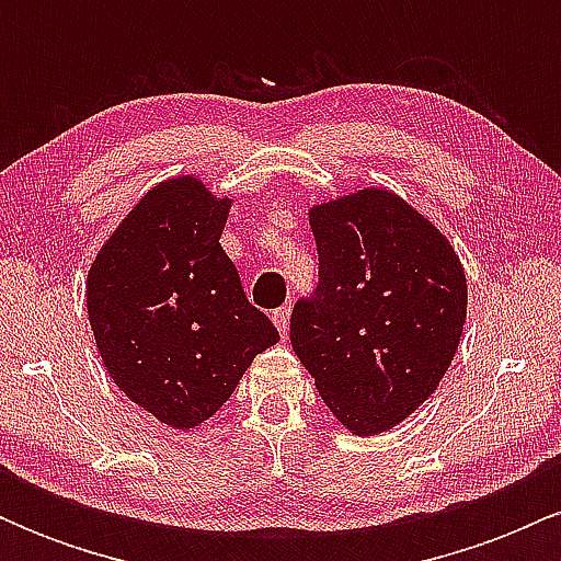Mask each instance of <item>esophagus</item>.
<instances>
[{
	"label": "esophagus",
	"instance_id": "1",
	"mask_svg": "<svg viewBox=\"0 0 561 561\" xmlns=\"http://www.w3.org/2000/svg\"><path fill=\"white\" fill-rule=\"evenodd\" d=\"M289 313H293V308H289V306H279V308H274V311H272V321L276 324V330H279L282 337H285L287 330H289Z\"/></svg>",
	"mask_w": 561,
	"mask_h": 561
}]
</instances>
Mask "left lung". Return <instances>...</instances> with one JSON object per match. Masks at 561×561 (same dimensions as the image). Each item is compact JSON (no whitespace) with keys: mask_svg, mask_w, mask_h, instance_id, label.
Instances as JSON below:
<instances>
[{"mask_svg":"<svg viewBox=\"0 0 561 561\" xmlns=\"http://www.w3.org/2000/svg\"><path fill=\"white\" fill-rule=\"evenodd\" d=\"M319 285L289 343L321 401L356 435L396 427L437 390L459 347L467 279L446 237L388 190L311 210Z\"/></svg>","mask_w":561,"mask_h":561,"instance_id":"8db88e82","label":"left lung"}]
</instances>
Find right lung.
Listing matches in <instances>:
<instances>
[{
  "instance_id": "right-lung-1",
  "label": "right lung",
  "mask_w": 561,
  "mask_h": 561,
  "mask_svg": "<svg viewBox=\"0 0 561 561\" xmlns=\"http://www.w3.org/2000/svg\"><path fill=\"white\" fill-rule=\"evenodd\" d=\"M229 199L192 176L147 192L96 255L92 332L121 390L176 430L216 414L259 353L279 343L221 248Z\"/></svg>"
}]
</instances>
